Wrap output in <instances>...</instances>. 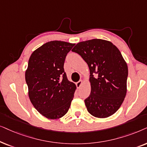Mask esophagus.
I'll return each instance as SVG.
<instances>
[{"mask_svg":"<svg viewBox=\"0 0 147 147\" xmlns=\"http://www.w3.org/2000/svg\"><path fill=\"white\" fill-rule=\"evenodd\" d=\"M82 84H83V81L82 80H80L79 81H78L77 83H76V85H77V88H79L82 85Z\"/></svg>","mask_w":147,"mask_h":147,"instance_id":"34e87169","label":"esophagus"}]
</instances>
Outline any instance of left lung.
I'll return each instance as SVG.
<instances>
[{"label": "left lung", "mask_w": 147, "mask_h": 147, "mask_svg": "<svg viewBox=\"0 0 147 147\" xmlns=\"http://www.w3.org/2000/svg\"><path fill=\"white\" fill-rule=\"evenodd\" d=\"M72 51L89 68L91 93L85 99L87 111L99 118L113 115L127 92L128 66L120 50L109 41L93 39L78 43Z\"/></svg>", "instance_id": "obj_1"}]
</instances>
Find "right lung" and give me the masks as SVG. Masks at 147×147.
<instances>
[{"label": "right lung", "mask_w": 147, "mask_h": 147, "mask_svg": "<svg viewBox=\"0 0 147 147\" xmlns=\"http://www.w3.org/2000/svg\"><path fill=\"white\" fill-rule=\"evenodd\" d=\"M75 44L51 41L31 54L25 71L29 99L42 116L56 120L67 113L77 87L64 70L66 56Z\"/></svg>", "instance_id": "right-lung-1"}]
</instances>
